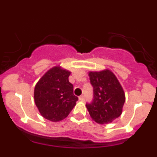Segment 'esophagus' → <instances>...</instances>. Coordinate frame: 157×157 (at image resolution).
<instances>
[{"label":"esophagus","mask_w":157,"mask_h":157,"mask_svg":"<svg viewBox=\"0 0 157 157\" xmlns=\"http://www.w3.org/2000/svg\"><path fill=\"white\" fill-rule=\"evenodd\" d=\"M78 100H79L80 101H84V97H83V96H80L79 98H78Z\"/></svg>","instance_id":"esophagus-1"}]
</instances>
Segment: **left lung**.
Instances as JSON below:
<instances>
[{"label":"left lung","instance_id":"1","mask_svg":"<svg viewBox=\"0 0 157 157\" xmlns=\"http://www.w3.org/2000/svg\"><path fill=\"white\" fill-rule=\"evenodd\" d=\"M89 76L94 87L92 103L86 105L90 116L99 124L112 123L123 112L126 99L123 87L109 69L90 71Z\"/></svg>","mask_w":157,"mask_h":157}]
</instances>
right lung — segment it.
<instances>
[{
    "instance_id": "right-lung-1",
    "label": "right lung",
    "mask_w": 157,
    "mask_h": 157,
    "mask_svg": "<svg viewBox=\"0 0 157 157\" xmlns=\"http://www.w3.org/2000/svg\"><path fill=\"white\" fill-rule=\"evenodd\" d=\"M71 71L55 66L46 71L34 87V102L40 114L52 122H59L68 116L78 98L69 82Z\"/></svg>"
}]
</instances>
